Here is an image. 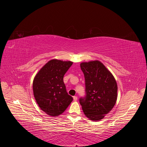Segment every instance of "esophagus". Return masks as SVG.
<instances>
[{"label":"esophagus","mask_w":147,"mask_h":147,"mask_svg":"<svg viewBox=\"0 0 147 147\" xmlns=\"http://www.w3.org/2000/svg\"><path fill=\"white\" fill-rule=\"evenodd\" d=\"M73 99H74V101H77L78 100V96H74Z\"/></svg>","instance_id":"obj_1"}]
</instances>
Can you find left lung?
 Segmentation results:
<instances>
[{"label": "left lung", "instance_id": "left-lung-1", "mask_svg": "<svg viewBox=\"0 0 147 147\" xmlns=\"http://www.w3.org/2000/svg\"><path fill=\"white\" fill-rule=\"evenodd\" d=\"M80 67L85 78L86 96L80 103L90 120L100 121L115 105L117 85L114 76L100 61L83 62Z\"/></svg>", "mask_w": 147, "mask_h": 147}]
</instances>
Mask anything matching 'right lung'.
Listing matches in <instances>:
<instances>
[{"label":"right lung","instance_id":"1","mask_svg":"<svg viewBox=\"0 0 147 147\" xmlns=\"http://www.w3.org/2000/svg\"><path fill=\"white\" fill-rule=\"evenodd\" d=\"M73 62L52 59L34 78V97L40 108L52 117L62 114L73 101L66 92L63 78Z\"/></svg>","mask_w":147,"mask_h":147}]
</instances>
